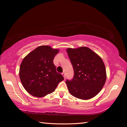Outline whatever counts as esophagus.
<instances>
[{"label":"esophagus","mask_w":127,"mask_h":127,"mask_svg":"<svg viewBox=\"0 0 127 127\" xmlns=\"http://www.w3.org/2000/svg\"><path fill=\"white\" fill-rule=\"evenodd\" d=\"M62 75H63V77H64V79H65V72H62Z\"/></svg>","instance_id":"1"}]
</instances>
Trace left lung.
<instances>
[{
  "label": "left lung",
  "mask_w": 127,
  "mask_h": 127,
  "mask_svg": "<svg viewBox=\"0 0 127 127\" xmlns=\"http://www.w3.org/2000/svg\"><path fill=\"white\" fill-rule=\"evenodd\" d=\"M66 51L74 72L73 78L65 81L70 93L80 99L93 98L99 93L106 81L103 61L86 47L68 48Z\"/></svg>",
  "instance_id": "left-lung-1"
}]
</instances>
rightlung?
<instances>
[{
	"instance_id": "1",
	"label": "right lung",
	"mask_w": 127,
	"mask_h": 127,
	"mask_svg": "<svg viewBox=\"0 0 127 127\" xmlns=\"http://www.w3.org/2000/svg\"><path fill=\"white\" fill-rule=\"evenodd\" d=\"M58 52V50L48 46H41L23 59L20 78L23 87L31 95L42 97L50 94L64 80L53 64V59Z\"/></svg>"
}]
</instances>
